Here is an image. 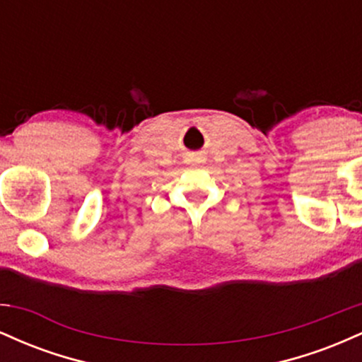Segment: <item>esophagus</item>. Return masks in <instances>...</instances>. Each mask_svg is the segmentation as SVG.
<instances>
[{
    "label": "esophagus",
    "instance_id": "obj_1",
    "mask_svg": "<svg viewBox=\"0 0 362 362\" xmlns=\"http://www.w3.org/2000/svg\"><path fill=\"white\" fill-rule=\"evenodd\" d=\"M187 161H189V163H192V165H199V163H202V161H204V156H202V155H189Z\"/></svg>",
    "mask_w": 362,
    "mask_h": 362
}]
</instances>
